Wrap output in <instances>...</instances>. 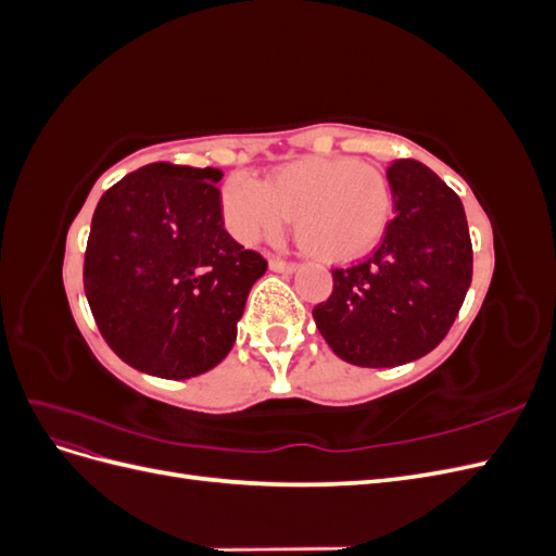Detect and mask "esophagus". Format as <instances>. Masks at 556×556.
I'll list each match as a JSON object with an SVG mask.
<instances>
[{
	"instance_id": "obj_1",
	"label": "esophagus",
	"mask_w": 556,
	"mask_h": 556,
	"mask_svg": "<svg viewBox=\"0 0 556 556\" xmlns=\"http://www.w3.org/2000/svg\"><path fill=\"white\" fill-rule=\"evenodd\" d=\"M268 266H271V271H276V274H294L299 268V264H294V262H282L276 257L268 262Z\"/></svg>"
}]
</instances>
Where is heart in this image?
<instances>
[{
    "label": "heart",
    "mask_w": 556,
    "mask_h": 556,
    "mask_svg": "<svg viewBox=\"0 0 556 556\" xmlns=\"http://www.w3.org/2000/svg\"><path fill=\"white\" fill-rule=\"evenodd\" d=\"M223 211L241 243L274 239L294 217L296 239L311 255L350 262L380 241L392 217V188L371 164L311 157L278 166L264 182L231 176Z\"/></svg>",
    "instance_id": "heart-1"
}]
</instances>
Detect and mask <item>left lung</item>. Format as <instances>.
Returning <instances> with one entry per match:
<instances>
[{"mask_svg":"<svg viewBox=\"0 0 556 556\" xmlns=\"http://www.w3.org/2000/svg\"><path fill=\"white\" fill-rule=\"evenodd\" d=\"M394 217L364 262L333 268V292L313 308L329 348L355 366L425 357L457 317L473 278L462 199L415 160L387 169Z\"/></svg>","mask_w":556,"mask_h":556,"instance_id":"left-lung-1","label":"left lung"}]
</instances>
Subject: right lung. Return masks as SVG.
<instances>
[{"mask_svg":"<svg viewBox=\"0 0 556 556\" xmlns=\"http://www.w3.org/2000/svg\"><path fill=\"white\" fill-rule=\"evenodd\" d=\"M223 172L146 164L104 192L92 215L83 288L117 357L148 376L211 371L266 260L229 237Z\"/></svg>","mask_w":556,"mask_h":556,"instance_id":"1","label":"right lung"}]
</instances>
